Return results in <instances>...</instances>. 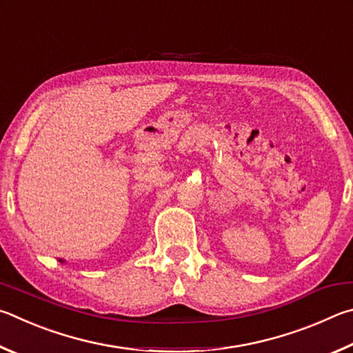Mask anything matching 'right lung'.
I'll list each match as a JSON object with an SVG mask.
<instances>
[{"instance_id":"1","label":"right lung","mask_w":353,"mask_h":353,"mask_svg":"<svg viewBox=\"0 0 353 353\" xmlns=\"http://www.w3.org/2000/svg\"><path fill=\"white\" fill-rule=\"evenodd\" d=\"M60 262H61V263H65V261H61V259H60Z\"/></svg>"}]
</instances>
